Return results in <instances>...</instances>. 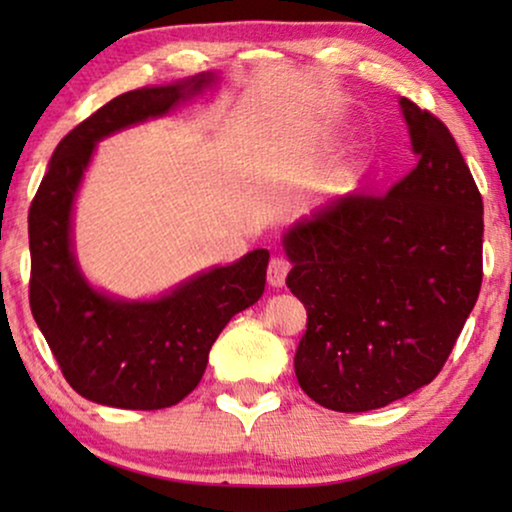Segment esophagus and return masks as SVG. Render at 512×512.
Returning <instances> with one entry per match:
<instances>
[{"instance_id": "obj_1", "label": "esophagus", "mask_w": 512, "mask_h": 512, "mask_svg": "<svg viewBox=\"0 0 512 512\" xmlns=\"http://www.w3.org/2000/svg\"><path fill=\"white\" fill-rule=\"evenodd\" d=\"M289 261L284 256H272L268 263V282L272 286H284L286 275H289Z\"/></svg>"}]
</instances>
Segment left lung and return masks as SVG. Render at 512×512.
<instances>
[{
  "label": "left lung",
  "mask_w": 512,
  "mask_h": 512,
  "mask_svg": "<svg viewBox=\"0 0 512 512\" xmlns=\"http://www.w3.org/2000/svg\"><path fill=\"white\" fill-rule=\"evenodd\" d=\"M417 167L389 193L335 200L284 237L305 305L296 377L312 401L366 412L436 380L482 284V195L447 125L401 97Z\"/></svg>",
  "instance_id": "1"
}]
</instances>
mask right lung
Instances as JSON below:
<instances>
[{
    "label": "right lung",
    "mask_w": 512,
    "mask_h": 512,
    "mask_svg": "<svg viewBox=\"0 0 512 512\" xmlns=\"http://www.w3.org/2000/svg\"><path fill=\"white\" fill-rule=\"evenodd\" d=\"M212 81V74H200L114 97L62 137L30 205L32 317L69 387L88 401L125 410H160L184 401L205 375L223 326L265 289L268 249L202 272L151 303H123L93 291L72 256V202L95 142L167 114Z\"/></svg>",
    "instance_id": "obj_1"
}]
</instances>
